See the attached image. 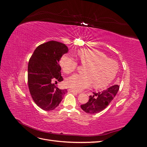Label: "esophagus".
<instances>
[{"instance_id": "34e87169", "label": "esophagus", "mask_w": 147, "mask_h": 147, "mask_svg": "<svg viewBox=\"0 0 147 147\" xmlns=\"http://www.w3.org/2000/svg\"><path fill=\"white\" fill-rule=\"evenodd\" d=\"M69 92H73V93H74V94H79V92H77V91H75V90H69Z\"/></svg>"}]
</instances>
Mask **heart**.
I'll return each mask as SVG.
<instances>
[{
    "instance_id": "b5f03b06",
    "label": "heart",
    "mask_w": 147,
    "mask_h": 147,
    "mask_svg": "<svg viewBox=\"0 0 147 147\" xmlns=\"http://www.w3.org/2000/svg\"><path fill=\"white\" fill-rule=\"evenodd\" d=\"M79 57L82 64L88 67L84 71L86 75H74L67 80V86L75 91H80L93 83L96 88H105L113 81L118 72L117 62L109 59L99 50L83 49L80 51ZM77 65V61L68 56L61 59V65L67 74L73 72Z\"/></svg>"
}]
</instances>
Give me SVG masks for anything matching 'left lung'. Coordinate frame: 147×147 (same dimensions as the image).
<instances>
[{
    "label": "left lung",
    "instance_id": "obj_1",
    "mask_svg": "<svg viewBox=\"0 0 147 147\" xmlns=\"http://www.w3.org/2000/svg\"><path fill=\"white\" fill-rule=\"evenodd\" d=\"M119 86L117 84L113 85L103 91L93 92L90 96L87 103L81 105L82 109L87 113L94 114L99 113L107 107L117 94Z\"/></svg>",
    "mask_w": 147,
    "mask_h": 147
}]
</instances>
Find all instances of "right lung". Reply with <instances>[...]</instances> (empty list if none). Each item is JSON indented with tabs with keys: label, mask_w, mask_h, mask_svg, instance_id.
<instances>
[{
	"label": "right lung",
	"mask_w": 147,
	"mask_h": 147,
	"mask_svg": "<svg viewBox=\"0 0 147 147\" xmlns=\"http://www.w3.org/2000/svg\"><path fill=\"white\" fill-rule=\"evenodd\" d=\"M65 44L49 41L39 45L34 51L28 64V86L34 102L46 111L59 105L67 90H60L55 84L63 80L59 61L68 52Z\"/></svg>",
	"instance_id": "1"
}]
</instances>
